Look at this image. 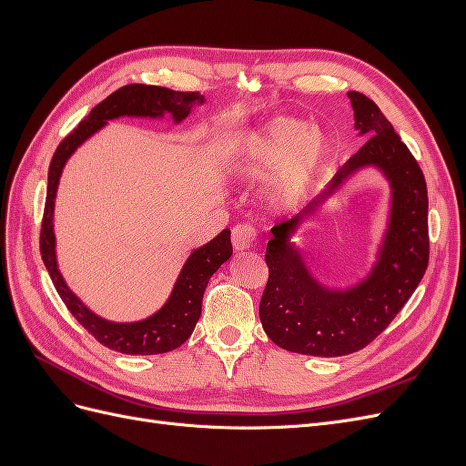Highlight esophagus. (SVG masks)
I'll return each instance as SVG.
<instances>
[{"label": "esophagus", "mask_w": 466, "mask_h": 466, "mask_svg": "<svg viewBox=\"0 0 466 466\" xmlns=\"http://www.w3.org/2000/svg\"><path fill=\"white\" fill-rule=\"evenodd\" d=\"M257 241V229L252 228L250 223H241V225H235L233 228V247L235 250L243 252L252 248Z\"/></svg>", "instance_id": "34e87169"}]
</instances>
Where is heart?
<instances>
[{
	"label": "heart",
	"instance_id": "heart-1",
	"mask_svg": "<svg viewBox=\"0 0 466 466\" xmlns=\"http://www.w3.org/2000/svg\"><path fill=\"white\" fill-rule=\"evenodd\" d=\"M327 137L295 118H276L250 134L237 153L238 171L266 178L268 200L278 209L298 208L327 155Z\"/></svg>",
	"mask_w": 466,
	"mask_h": 466
}]
</instances>
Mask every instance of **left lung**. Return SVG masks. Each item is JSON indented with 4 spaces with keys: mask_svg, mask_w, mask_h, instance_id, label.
<instances>
[{
    "mask_svg": "<svg viewBox=\"0 0 466 466\" xmlns=\"http://www.w3.org/2000/svg\"><path fill=\"white\" fill-rule=\"evenodd\" d=\"M348 95L354 106L356 130L370 139L334 175L324 196L360 167L375 165L392 188L390 223L371 276L348 291L322 288L288 245L295 225L319 202L307 206L303 218L274 225V237L266 247L268 281L258 313L270 340L295 354L336 358L371 344L410 299L430 260L424 173L371 98L358 91Z\"/></svg>",
    "mask_w": 466,
    "mask_h": 466,
    "instance_id": "1",
    "label": "left lung"
}]
</instances>
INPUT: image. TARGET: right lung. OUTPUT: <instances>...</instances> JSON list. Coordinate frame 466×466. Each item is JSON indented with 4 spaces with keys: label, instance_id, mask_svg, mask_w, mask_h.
Segmentation results:
<instances>
[{
    "label": "right lung",
    "instance_id": "obj_1",
    "mask_svg": "<svg viewBox=\"0 0 466 466\" xmlns=\"http://www.w3.org/2000/svg\"><path fill=\"white\" fill-rule=\"evenodd\" d=\"M196 103H204V96L198 91H173L157 86H144L132 83L108 95L103 103H98L89 115L83 118L74 132H69L60 146L56 147L54 157L48 168V188L45 216L40 225V255L45 260L46 270L54 281L62 301L69 309L77 322L86 329L96 342L132 356H153L177 350L188 340L196 322L202 313V298L208 288L209 278L218 268L231 257V231L223 229L216 238L200 248H196L188 257L185 268L177 279L171 298L161 311L139 322H110L96 317L83 305L76 295L66 286V281L56 262V241H54V200L58 190V180L66 161L89 136L118 116H163V112H171L173 118L180 122L190 115V108Z\"/></svg>",
    "mask_w": 466,
    "mask_h": 466
}]
</instances>
